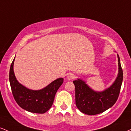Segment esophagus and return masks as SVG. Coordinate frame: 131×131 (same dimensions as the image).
<instances>
[{
  "mask_svg": "<svg viewBox=\"0 0 131 131\" xmlns=\"http://www.w3.org/2000/svg\"><path fill=\"white\" fill-rule=\"evenodd\" d=\"M74 78H75V75H74V74H73L72 73H69L67 76V79L68 80H73Z\"/></svg>",
  "mask_w": 131,
  "mask_h": 131,
  "instance_id": "obj_1",
  "label": "esophagus"
}]
</instances>
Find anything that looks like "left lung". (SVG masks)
Listing matches in <instances>:
<instances>
[{
    "mask_svg": "<svg viewBox=\"0 0 131 131\" xmlns=\"http://www.w3.org/2000/svg\"><path fill=\"white\" fill-rule=\"evenodd\" d=\"M118 60V73L113 84L104 90L98 92L92 89L82 79L73 82L75 87V105L84 114L95 115L112 107L118 98L123 80V72L120 58Z\"/></svg>",
    "mask_w": 131,
    "mask_h": 131,
    "instance_id": "obj_1",
    "label": "left lung"
}]
</instances>
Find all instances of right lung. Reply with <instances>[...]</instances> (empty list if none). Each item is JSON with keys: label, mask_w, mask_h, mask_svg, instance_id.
Masks as SVG:
<instances>
[{"label": "right lung", "mask_w": 131, "mask_h": 131, "mask_svg": "<svg viewBox=\"0 0 131 131\" xmlns=\"http://www.w3.org/2000/svg\"><path fill=\"white\" fill-rule=\"evenodd\" d=\"M15 58L10 66L9 72L10 84L15 100L21 108L29 112L40 114L46 113L52 106L56 93L63 83L64 79H57L38 90L28 89L19 83L15 75Z\"/></svg>", "instance_id": "1"}]
</instances>
